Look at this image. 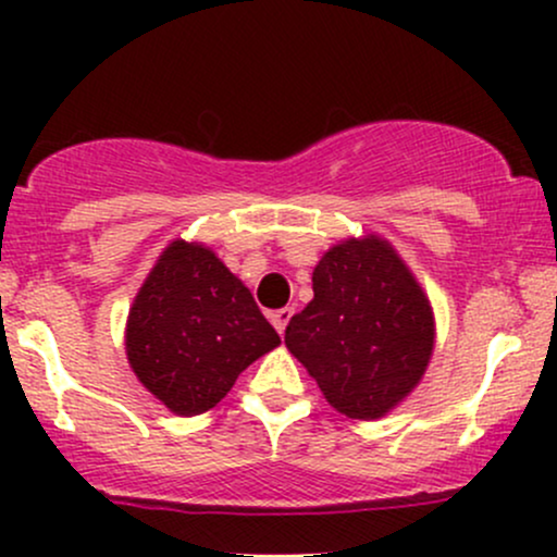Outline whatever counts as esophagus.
<instances>
[{
    "instance_id": "34e87169",
    "label": "esophagus",
    "mask_w": 557,
    "mask_h": 557,
    "mask_svg": "<svg viewBox=\"0 0 557 557\" xmlns=\"http://www.w3.org/2000/svg\"><path fill=\"white\" fill-rule=\"evenodd\" d=\"M290 317H293V309H277V311H272V314H270L274 330H277L280 335H283V332H285L287 322H290Z\"/></svg>"
}]
</instances>
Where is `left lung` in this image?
<instances>
[{
    "mask_svg": "<svg viewBox=\"0 0 557 557\" xmlns=\"http://www.w3.org/2000/svg\"><path fill=\"white\" fill-rule=\"evenodd\" d=\"M314 300L290 319L285 345L332 408L380 419L419 385L434 348V317L387 240L332 246L314 267Z\"/></svg>",
    "mask_w": 557,
    "mask_h": 557,
    "instance_id": "obj_1",
    "label": "left lung"
}]
</instances>
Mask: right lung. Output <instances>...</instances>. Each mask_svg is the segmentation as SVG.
I'll return each mask as SVG.
<instances>
[{
    "label": "right lung",
    "mask_w": 557,
    "mask_h": 557,
    "mask_svg": "<svg viewBox=\"0 0 557 557\" xmlns=\"http://www.w3.org/2000/svg\"><path fill=\"white\" fill-rule=\"evenodd\" d=\"M277 345L251 290L214 251L185 240L164 248L125 330L133 372L177 417L214 408L243 369Z\"/></svg>",
    "instance_id": "1"
}]
</instances>
